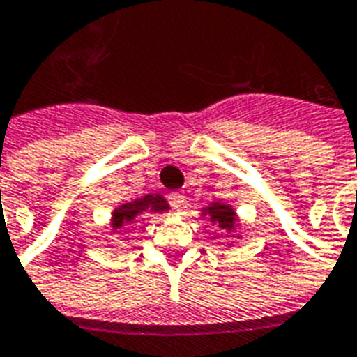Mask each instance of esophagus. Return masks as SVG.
Wrapping results in <instances>:
<instances>
[{
  "instance_id": "esophagus-1",
  "label": "esophagus",
  "mask_w": 357,
  "mask_h": 357,
  "mask_svg": "<svg viewBox=\"0 0 357 357\" xmlns=\"http://www.w3.org/2000/svg\"><path fill=\"white\" fill-rule=\"evenodd\" d=\"M168 202H170L174 211H179V209L185 206V195L183 192H179V190H176V192H172V195L168 197Z\"/></svg>"
}]
</instances>
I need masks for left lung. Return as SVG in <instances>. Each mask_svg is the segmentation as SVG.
<instances>
[{"instance_id": "1", "label": "left lung", "mask_w": 357, "mask_h": 357, "mask_svg": "<svg viewBox=\"0 0 357 357\" xmlns=\"http://www.w3.org/2000/svg\"><path fill=\"white\" fill-rule=\"evenodd\" d=\"M202 213L208 215L209 221L217 225L219 228H222V230H227V232H232L234 228L238 227V215H236L232 206H228V204H209L208 208L202 209Z\"/></svg>"}]
</instances>
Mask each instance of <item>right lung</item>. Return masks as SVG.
<instances>
[{"instance_id":"right-lung-1","label":"right lung","mask_w":357,"mask_h":357,"mask_svg":"<svg viewBox=\"0 0 357 357\" xmlns=\"http://www.w3.org/2000/svg\"><path fill=\"white\" fill-rule=\"evenodd\" d=\"M167 198L160 195H146L144 198H136L132 202L121 204L119 208L112 211V230H129L140 221L142 217H148L149 213H160V211H168Z\"/></svg>"}]
</instances>
